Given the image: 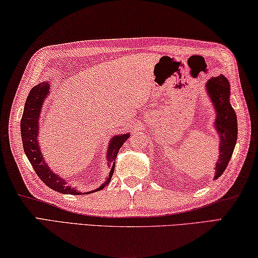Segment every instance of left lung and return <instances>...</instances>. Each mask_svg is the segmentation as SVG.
<instances>
[{"instance_id":"obj_1","label":"left lung","mask_w":258,"mask_h":258,"mask_svg":"<svg viewBox=\"0 0 258 258\" xmlns=\"http://www.w3.org/2000/svg\"><path fill=\"white\" fill-rule=\"evenodd\" d=\"M206 92L215 108L214 128L220 136V155L215 164L218 179L227 169L237 143V115L230 104V84L223 75L213 77L206 83Z\"/></svg>"}]
</instances>
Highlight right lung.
<instances>
[{
    "mask_svg": "<svg viewBox=\"0 0 258 258\" xmlns=\"http://www.w3.org/2000/svg\"><path fill=\"white\" fill-rule=\"evenodd\" d=\"M49 94V83L48 81H44L36 85L35 87L31 88L28 97L26 99L24 113H22L21 117V139L22 145H24V151L26 153V156L28 157L30 164L33 165L36 174L38 178L53 190L61 194H70V195H81V194H92L95 191L102 190L104 187H106L111 181V178L114 172L115 166V159L117 155V152L123 145V143L129 138L130 134H123L120 136H113L110 141L107 148V166H110V173L101 187L92 191L81 192L78 191L76 188H71L67 186V181L63 178L58 177L56 173L48 168L46 161L44 160L43 153L40 151L39 143H38V130H39V116H40V110H42L43 103L46 99L47 95Z\"/></svg>",
    "mask_w": 258,
    "mask_h": 258,
    "instance_id": "add662e5",
    "label": "right lung"
}]
</instances>
